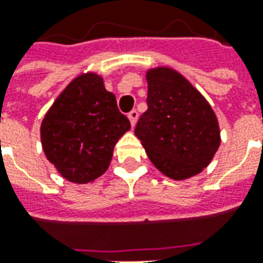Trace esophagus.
<instances>
[{
  "label": "esophagus",
  "mask_w": 263,
  "mask_h": 263,
  "mask_svg": "<svg viewBox=\"0 0 263 263\" xmlns=\"http://www.w3.org/2000/svg\"><path fill=\"white\" fill-rule=\"evenodd\" d=\"M128 118H129L131 125L132 126L135 125V122H137V120H138V111H135V109H134V111H131V112L128 114Z\"/></svg>",
  "instance_id": "34e87169"
}]
</instances>
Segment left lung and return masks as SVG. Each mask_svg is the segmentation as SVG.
Here are the masks:
<instances>
[{
	"instance_id": "1",
	"label": "left lung",
	"mask_w": 263,
	"mask_h": 263,
	"mask_svg": "<svg viewBox=\"0 0 263 263\" xmlns=\"http://www.w3.org/2000/svg\"><path fill=\"white\" fill-rule=\"evenodd\" d=\"M148 109L135 135L151 162L165 176L184 180L203 172L220 148L217 115L196 87L176 70L146 71Z\"/></svg>"
}]
</instances>
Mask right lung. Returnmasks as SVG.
<instances>
[{
	"label": "right lung",
	"mask_w": 263,
	"mask_h": 263,
	"mask_svg": "<svg viewBox=\"0 0 263 263\" xmlns=\"http://www.w3.org/2000/svg\"><path fill=\"white\" fill-rule=\"evenodd\" d=\"M131 129L103 77L87 71L70 81L41 124L48 160L62 177L77 184L94 182L108 169L115 143Z\"/></svg>",
	"instance_id": "right-lung-1"
}]
</instances>
